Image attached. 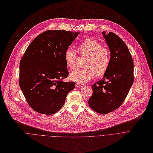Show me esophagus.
Segmentation results:
<instances>
[{"mask_svg": "<svg viewBox=\"0 0 153 153\" xmlns=\"http://www.w3.org/2000/svg\"><path fill=\"white\" fill-rule=\"evenodd\" d=\"M76 87H77V88H81V87H82V84H80V83H77L76 85Z\"/></svg>", "mask_w": 153, "mask_h": 153, "instance_id": "obj_1", "label": "esophagus"}]
</instances>
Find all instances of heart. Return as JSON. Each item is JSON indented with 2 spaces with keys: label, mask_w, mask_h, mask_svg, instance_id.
<instances>
[{
  "label": "heart",
  "mask_w": 153,
  "mask_h": 153,
  "mask_svg": "<svg viewBox=\"0 0 153 153\" xmlns=\"http://www.w3.org/2000/svg\"><path fill=\"white\" fill-rule=\"evenodd\" d=\"M77 50L82 56H86L85 67L70 74L72 80L79 83H85L97 77L103 76L108 71L111 63V53L106 47H102L97 40L88 38L77 45ZM64 59L67 66L71 69L76 68L77 53L72 48H68L65 51Z\"/></svg>",
  "instance_id": "obj_1"
}]
</instances>
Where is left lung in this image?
Masks as SVG:
<instances>
[{
	"instance_id": "8db88e82",
	"label": "left lung",
	"mask_w": 153,
	"mask_h": 153,
	"mask_svg": "<svg viewBox=\"0 0 153 153\" xmlns=\"http://www.w3.org/2000/svg\"><path fill=\"white\" fill-rule=\"evenodd\" d=\"M104 37L111 53V63L103 77L92 86L88 104L96 112L106 114L123 103L134 82V63L129 51L121 38L113 32Z\"/></svg>"
}]
</instances>
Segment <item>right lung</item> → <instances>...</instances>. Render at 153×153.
I'll use <instances>...</instances> for the list:
<instances>
[{
    "mask_svg": "<svg viewBox=\"0 0 153 153\" xmlns=\"http://www.w3.org/2000/svg\"><path fill=\"white\" fill-rule=\"evenodd\" d=\"M79 32L48 30L37 36L20 62L19 86L27 102L39 113L51 115L63 106L75 88L63 82L69 74L64 53Z\"/></svg>",
    "mask_w": 153,
    "mask_h": 153,
    "instance_id": "add662e5",
    "label": "right lung"
}]
</instances>
